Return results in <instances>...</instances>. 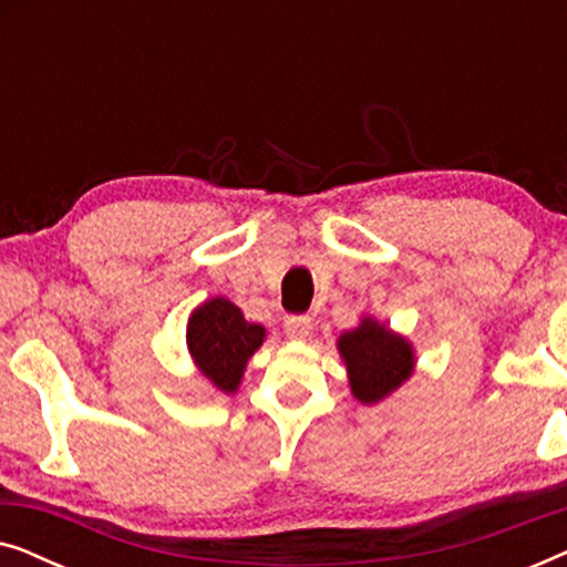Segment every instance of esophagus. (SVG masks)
<instances>
[{
	"mask_svg": "<svg viewBox=\"0 0 567 567\" xmlns=\"http://www.w3.org/2000/svg\"><path fill=\"white\" fill-rule=\"evenodd\" d=\"M284 330H286V336L293 338V340L307 338L309 330H312V317H307V315H289L284 320Z\"/></svg>",
	"mask_w": 567,
	"mask_h": 567,
	"instance_id": "1",
	"label": "esophagus"
}]
</instances>
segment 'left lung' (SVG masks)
<instances>
[{"mask_svg": "<svg viewBox=\"0 0 567 567\" xmlns=\"http://www.w3.org/2000/svg\"><path fill=\"white\" fill-rule=\"evenodd\" d=\"M338 351L348 367L353 394L367 405L398 390L413 371V348L408 340L374 320H363L355 330L343 332Z\"/></svg>", "mask_w": 567, "mask_h": 567, "instance_id": "1", "label": "left lung"}]
</instances>
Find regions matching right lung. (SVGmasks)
<instances>
[{"label":"right lung","instance_id":"1","mask_svg":"<svg viewBox=\"0 0 567 567\" xmlns=\"http://www.w3.org/2000/svg\"><path fill=\"white\" fill-rule=\"evenodd\" d=\"M266 330L247 322L229 299H212L193 312L188 322V348L198 369L219 386L235 392L245 363L258 351Z\"/></svg>","mask_w":567,"mask_h":567}]
</instances>
